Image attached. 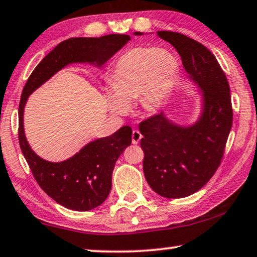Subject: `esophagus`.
Segmentation results:
<instances>
[{"label":"esophagus","instance_id":"esophagus-1","mask_svg":"<svg viewBox=\"0 0 257 257\" xmlns=\"http://www.w3.org/2000/svg\"><path fill=\"white\" fill-rule=\"evenodd\" d=\"M141 139H142V134L139 132V130H133V134H132L133 144H139Z\"/></svg>","mask_w":257,"mask_h":257}]
</instances>
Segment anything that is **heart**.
Segmentation results:
<instances>
[{
    "label": "heart",
    "instance_id": "obj_1",
    "mask_svg": "<svg viewBox=\"0 0 257 257\" xmlns=\"http://www.w3.org/2000/svg\"><path fill=\"white\" fill-rule=\"evenodd\" d=\"M179 71L175 57L158 47H135L121 54L107 72L105 90L110 112L124 115L137 98L143 112L158 110L165 102Z\"/></svg>",
    "mask_w": 257,
    "mask_h": 257
}]
</instances>
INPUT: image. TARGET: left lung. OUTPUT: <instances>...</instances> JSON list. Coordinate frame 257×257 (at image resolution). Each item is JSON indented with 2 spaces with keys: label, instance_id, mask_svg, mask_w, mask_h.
<instances>
[{
  "label": "left lung",
  "instance_id": "1",
  "mask_svg": "<svg viewBox=\"0 0 257 257\" xmlns=\"http://www.w3.org/2000/svg\"><path fill=\"white\" fill-rule=\"evenodd\" d=\"M157 34L177 49L188 77L202 91V112L194 124L182 127L164 113L140 123L148 183L160 196L181 198L205 186L220 165L232 128L231 93L223 69L205 46L178 32Z\"/></svg>",
  "mask_w": 257,
  "mask_h": 257
}]
</instances>
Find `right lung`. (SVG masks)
Wrapping results in <instances>:
<instances>
[{
	"label": "right lung",
	"instance_id": "1",
	"mask_svg": "<svg viewBox=\"0 0 257 257\" xmlns=\"http://www.w3.org/2000/svg\"><path fill=\"white\" fill-rule=\"evenodd\" d=\"M129 40L127 34L64 40L38 64L23 89L18 108L19 147L38 185L64 208L89 211L104 203L112 188L116 160L132 144V128L124 125L113 135L90 142L64 162H47L36 155L26 141L23 123L25 104L34 90L68 64L87 62L101 67Z\"/></svg>",
	"mask_w": 257,
	"mask_h": 257
}]
</instances>
